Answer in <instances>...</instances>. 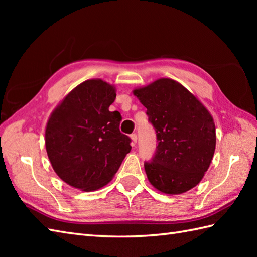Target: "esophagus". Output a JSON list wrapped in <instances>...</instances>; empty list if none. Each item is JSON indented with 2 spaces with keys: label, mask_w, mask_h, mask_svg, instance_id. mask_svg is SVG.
Wrapping results in <instances>:
<instances>
[{
  "label": "esophagus",
  "mask_w": 257,
  "mask_h": 257,
  "mask_svg": "<svg viewBox=\"0 0 257 257\" xmlns=\"http://www.w3.org/2000/svg\"><path fill=\"white\" fill-rule=\"evenodd\" d=\"M130 138H132V140H133V146H135V145H136V143H137V140H138V136H137V134H133V135H130Z\"/></svg>",
  "instance_id": "34e87169"
}]
</instances>
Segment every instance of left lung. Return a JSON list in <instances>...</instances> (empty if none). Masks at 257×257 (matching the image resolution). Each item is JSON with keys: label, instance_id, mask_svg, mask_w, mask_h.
<instances>
[{"label": "left lung", "instance_id": "1", "mask_svg": "<svg viewBox=\"0 0 257 257\" xmlns=\"http://www.w3.org/2000/svg\"><path fill=\"white\" fill-rule=\"evenodd\" d=\"M147 108L158 146L145 161L149 182L167 194L187 192L207 171L215 150V124L206 108L184 88L161 78L134 90Z\"/></svg>", "mask_w": 257, "mask_h": 257}]
</instances>
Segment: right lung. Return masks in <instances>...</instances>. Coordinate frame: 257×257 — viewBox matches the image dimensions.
Wrapping results in <instances>:
<instances>
[{"label":"right lung","mask_w":257,"mask_h":257,"mask_svg":"<svg viewBox=\"0 0 257 257\" xmlns=\"http://www.w3.org/2000/svg\"><path fill=\"white\" fill-rule=\"evenodd\" d=\"M116 90L101 79L78 85L51 114L45 130L47 156L64 182L83 191L106 185L132 150L120 133L121 114L109 111Z\"/></svg>","instance_id":"1"}]
</instances>
